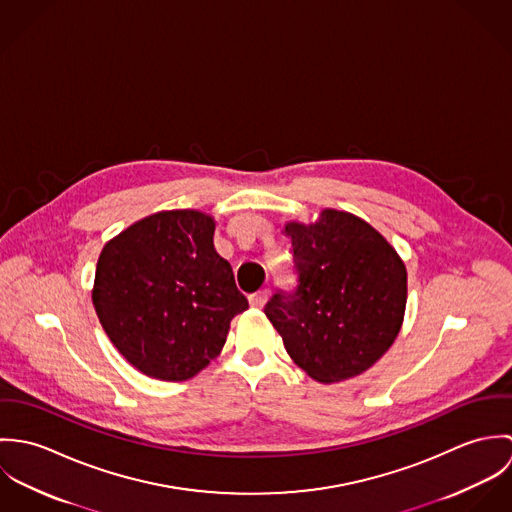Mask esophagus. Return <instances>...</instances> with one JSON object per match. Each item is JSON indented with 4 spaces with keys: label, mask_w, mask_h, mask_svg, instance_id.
<instances>
[{
    "label": "esophagus",
    "mask_w": 512,
    "mask_h": 512,
    "mask_svg": "<svg viewBox=\"0 0 512 512\" xmlns=\"http://www.w3.org/2000/svg\"><path fill=\"white\" fill-rule=\"evenodd\" d=\"M268 290H260V292L252 293L250 297H248V301H250V305L254 307V309H262L264 305H266V301H268Z\"/></svg>",
    "instance_id": "1"
}]
</instances>
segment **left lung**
<instances>
[{"mask_svg": "<svg viewBox=\"0 0 512 512\" xmlns=\"http://www.w3.org/2000/svg\"><path fill=\"white\" fill-rule=\"evenodd\" d=\"M297 288L276 293L264 313L293 363L321 384L363 374L400 333L408 274L394 246L353 213L323 209L290 220Z\"/></svg>", "mask_w": 512, "mask_h": 512, "instance_id": "1", "label": "left lung"}]
</instances>
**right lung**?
I'll return each instance as SVG.
<instances>
[{
  "label": "right lung",
  "instance_id": "right-lung-1",
  "mask_svg": "<svg viewBox=\"0 0 512 512\" xmlns=\"http://www.w3.org/2000/svg\"><path fill=\"white\" fill-rule=\"evenodd\" d=\"M215 228L203 211H159L116 234L98 256L96 315L146 376L193 378L219 357L232 317L248 309L215 248Z\"/></svg>",
  "mask_w": 512,
  "mask_h": 512
}]
</instances>
